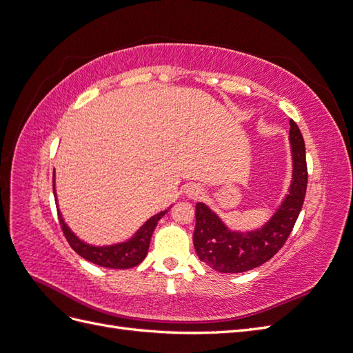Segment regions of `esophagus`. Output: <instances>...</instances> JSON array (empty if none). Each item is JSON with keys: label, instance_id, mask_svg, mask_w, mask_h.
I'll return each instance as SVG.
<instances>
[{"label": "esophagus", "instance_id": "34e87169", "mask_svg": "<svg viewBox=\"0 0 353 353\" xmlns=\"http://www.w3.org/2000/svg\"><path fill=\"white\" fill-rule=\"evenodd\" d=\"M185 196L188 199H200L203 196V188L199 184H188L185 187Z\"/></svg>", "mask_w": 353, "mask_h": 353}]
</instances>
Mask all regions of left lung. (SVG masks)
Segmentation results:
<instances>
[{"label": "left lung", "mask_w": 353, "mask_h": 353, "mask_svg": "<svg viewBox=\"0 0 353 353\" xmlns=\"http://www.w3.org/2000/svg\"><path fill=\"white\" fill-rule=\"evenodd\" d=\"M288 141L293 166L290 187L263 225L249 231L231 230L205 203L199 201L196 205L194 249L199 259L212 270L237 274L258 268L268 262L290 236L302 210L307 185L305 141L301 130L292 119Z\"/></svg>", "instance_id": "1"}]
</instances>
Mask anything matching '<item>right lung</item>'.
<instances>
[{"mask_svg":"<svg viewBox=\"0 0 353 353\" xmlns=\"http://www.w3.org/2000/svg\"><path fill=\"white\" fill-rule=\"evenodd\" d=\"M52 193H54V199H56L60 225L63 232H65L66 240L70 244V248L79 256H82L83 259H87L99 266H104V268H112V270L134 268V266L140 265L144 261L157 222L160 221V218H163L165 213L169 210L168 208L162 212L156 213V215H153L150 219H147L143 225L135 231L134 236L125 241L108 244V245H94L81 240L65 222V218H63L61 212L59 209V203H57L56 172H52Z\"/></svg>","mask_w":353,"mask_h":353,"instance_id":"add662e5","label":"right lung"}]
</instances>
